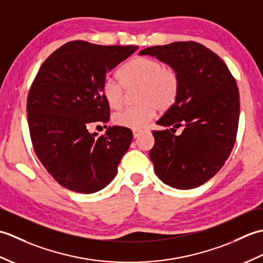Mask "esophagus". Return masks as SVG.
Here are the masks:
<instances>
[{
  "instance_id": "esophagus-1",
  "label": "esophagus",
  "mask_w": 263,
  "mask_h": 263,
  "mask_svg": "<svg viewBox=\"0 0 263 263\" xmlns=\"http://www.w3.org/2000/svg\"><path fill=\"white\" fill-rule=\"evenodd\" d=\"M132 133H133V138H138L139 136H140L141 131H140V130H133Z\"/></svg>"
}]
</instances>
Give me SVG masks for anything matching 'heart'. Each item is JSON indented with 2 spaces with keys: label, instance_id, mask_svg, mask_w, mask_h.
<instances>
[{
  "label": "heart",
  "instance_id": "1",
  "mask_svg": "<svg viewBox=\"0 0 263 263\" xmlns=\"http://www.w3.org/2000/svg\"><path fill=\"white\" fill-rule=\"evenodd\" d=\"M120 82L108 78L103 83V97L111 108H119L124 102L125 89L139 87L138 102L140 105L122 109L113 116L117 126L138 130L152 121L157 108L168 110L175 104L180 92V78L172 68H166L160 61L138 57L122 66Z\"/></svg>",
  "mask_w": 263,
  "mask_h": 263
}]
</instances>
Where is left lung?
Returning a JSON list of instances; mask_svg holds the SVG:
<instances>
[{"instance_id":"8db88e82","label":"left lung","mask_w":263,"mask_h":263,"mask_svg":"<svg viewBox=\"0 0 263 263\" xmlns=\"http://www.w3.org/2000/svg\"><path fill=\"white\" fill-rule=\"evenodd\" d=\"M139 54L156 57L180 78L175 104L157 121L166 130L152 131L155 144L149 156L156 175L178 190L202 185L224 166L236 140V81L224 61L195 42L153 46ZM181 126V135H174Z\"/></svg>"}]
</instances>
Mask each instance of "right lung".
I'll list each match as a JSON object with an SVG mask.
<instances>
[{"instance_id":"obj_1","label":"right lung","mask_w":263,"mask_h":263,"mask_svg":"<svg viewBox=\"0 0 263 263\" xmlns=\"http://www.w3.org/2000/svg\"><path fill=\"white\" fill-rule=\"evenodd\" d=\"M138 46H103L83 41L64 44L45 60L28 93L32 147L60 185L78 193L107 186L133 139L130 128L108 126L89 133L91 123H107L103 97L107 72Z\"/></svg>"}]
</instances>
